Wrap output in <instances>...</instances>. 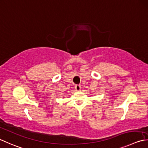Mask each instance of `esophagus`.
Wrapping results in <instances>:
<instances>
[{
	"mask_svg": "<svg viewBox=\"0 0 148 148\" xmlns=\"http://www.w3.org/2000/svg\"><path fill=\"white\" fill-rule=\"evenodd\" d=\"M75 89L76 91H80L81 90V86L79 85H76L75 86Z\"/></svg>",
	"mask_w": 148,
	"mask_h": 148,
	"instance_id": "esophagus-1",
	"label": "esophagus"
}]
</instances>
